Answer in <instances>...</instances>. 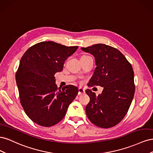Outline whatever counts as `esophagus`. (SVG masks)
Here are the masks:
<instances>
[{"label": "esophagus", "mask_w": 153, "mask_h": 153, "mask_svg": "<svg viewBox=\"0 0 153 153\" xmlns=\"http://www.w3.org/2000/svg\"><path fill=\"white\" fill-rule=\"evenodd\" d=\"M85 93V90L82 87L78 88V95H81Z\"/></svg>", "instance_id": "esophagus-1"}]
</instances>
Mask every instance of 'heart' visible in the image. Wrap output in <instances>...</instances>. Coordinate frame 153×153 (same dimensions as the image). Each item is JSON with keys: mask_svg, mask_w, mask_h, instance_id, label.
I'll list each match as a JSON object with an SVG mask.
<instances>
[{"mask_svg": "<svg viewBox=\"0 0 153 153\" xmlns=\"http://www.w3.org/2000/svg\"><path fill=\"white\" fill-rule=\"evenodd\" d=\"M84 56H87V55H84Z\"/></svg>", "mask_w": 153, "mask_h": 153, "instance_id": "obj_1", "label": "heart"}]
</instances>
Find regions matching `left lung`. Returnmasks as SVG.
I'll return each instance as SVG.
<instances>
[{"label":"left lung","instance_id":"left-lung-1","mask_svg":"<svg viewBox=\"0 0 153 153\" xmlns=\"http://www.w3.org/2000/svg\"><path fill=\"white\" fill-rule=\"evenodd\" d=\"M94 57L96 68L89 86L103 87L98 96L86 90L90 98L86 115L96 126L109 128L121 122L131 105L135 86L131 64L117 49L104 44L81 48Z\"/></svg>","mask_w":153,"mask_h":153}]
</instances>
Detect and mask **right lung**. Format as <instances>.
I'll use <instances>...</instances> for the list:
<instances>
[{"mask_svg": "<svg viewBox=\"0 0 153 153\" xmlns=\"http://www.w3.org/2000/svg\"><path fill=\"white\" fill-rule=\"evenodd\" d=\"M78 48L43 41L30 47L20 60L16 73L20 103L27 116L40 126L61 121L78 94L74 85L58 88L54 76Z\"/></svg>", "mask_w": 153, "mask_h": 153, "instance_id": "obj_1", "label": "right lung"}]
</instances>
